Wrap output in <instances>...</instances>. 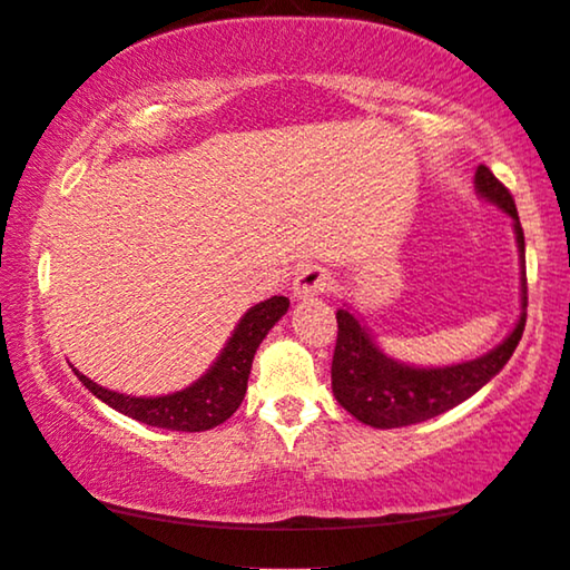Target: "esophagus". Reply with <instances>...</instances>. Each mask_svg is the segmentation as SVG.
<instances>
[{
	"label": "esophagus",
	"mask_w": 570,
	"mask_h": 570,
	"mask_svg": "<svg viewBox=\"0 0 570 570\" xmlns=\"http://www.w3.org/2000/svg\"><path fill=\"white\" fill-rule=\"evenodd\" d=\"M328 287H332V269L324 265H305L293 279L295 298H313V295L326 293Z\"/></svg>",
	"instance_id": "34e87169"
}]
</instances>
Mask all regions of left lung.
<instances>
[{
    "instance_id": "left-lung-1",
    "label": "left lung",
    "mask_w": 570,
    "mask_h": 570,
    "mask_svg": "<svg viewBox=\"0 0 570 570\" xmlns=\"http://www.w3.org/2000/svg\"><path fill=\"white\" fill-rule=\"evenodd\" d=\"M475 189L485 200L499 205L514 220L517 246L524 269V230L509 189L493 177L489 167L475 169ZM527 324V272H522V316L497 350L483 357L450 367H411L377 350L367 328L346 308L336 311V346L332 360V391L336 401L362 424L395 429L426 422L455 409L501 373Z\"/></svg>"
}]
</instances>
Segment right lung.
<instances>
[{"mask_svg": "<svg viewBox=\"0 0 570 570\" xmlns=\"http://www.w3.org/2000/svg\"><path fill=\"white\" fill-rule=\"evenodd\" d=\"M287 305H291V301L283 298V295H272L269 301L257 303L254 308L246 311L224 346V352H220V357L213 362V367L200 381L185 387V391L159 395V399H136V395L107 391V387L89 381L77 370L73 373L97 399L120 411V414L136 419V422L171 429V432H205V429L224 424L242 406L257 346L269 328L285 316Z\"/></svg>", "mask_w": 570, "mask_h": 570, "instance_id": "1", "label": "right lung"}]
</instances>
